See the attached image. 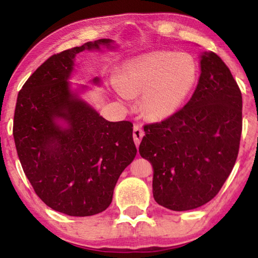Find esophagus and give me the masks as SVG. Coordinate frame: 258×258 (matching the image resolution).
Returning <instances> with one entry per match:
<instances>
[{
    "label": "esophagus",
    "mask_w": 258,
    "mask_h": 258,
    "mask_svg": "<svg viewBox=\"0 0 258 258\" xmlns=\"http://www.w3.org/2000/svg\"><path fill=\"white\" fill-rule=\"evenodd\" d=\"M143 135H145L143 130L135 125L133 127V139H134V142H135V145H137V147H139L140 142H141V139L143 138Z\"/></svg>",
    "instance_id": "esophagus-1"
}]
</instances>
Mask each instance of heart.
Wrapping results in <instances>:
<instances>
[{"label": "heart", "instance_id": "heart-1", "mask_svg": "<svg viewBox=\"0 0 258 258\" xmlns=\"http://www.w3.org/2000/svg\"><path fill=\"white\" fill-rule=\"evenodd\" d=\"M197 61L187 53L156 51L131 59L121 68L116 92L123 100L142 94L148 118L167 120L175 116L198 82Z\"/></svg>", "mask_w": 258, "mask_h": 258}]
</instances>
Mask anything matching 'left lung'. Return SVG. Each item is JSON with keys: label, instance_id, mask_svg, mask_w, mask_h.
Returning <instances> with one entry per match:
<instances>
[{"label": "left lung", "instance_id": "8db88e82", "mask_svg": "<svg viewBox=\"0 0 258 258\" xmlns=\"http://www.w3.org/2000/svg\"><path fill=\"white\" fill-rule=\"evenodd\" d=\"M200 76L190 101L175 116L145 126L139 152L154 168L152 194L171 211L212 200L230 175L242 130V97L220 56L200 54Z\"/></svg>", "mask_w": 258, "mask_h": 258}]
</instances>
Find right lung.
Masks as SVG:
<instances>
[{"label":"right lung","instance_id":"obj_1","mask_svg":"<svg viewBox=\"0 0 258 258\" xmlns=\"http://www.w3.org/2000/svg\"><path fill=\"white\" fill-rule=\"evenodd\" d=\"M117 47L101 38L50 56L17 99L14 138L26 176L43 203L69 216L106 211L137 155L133 124L104 119L81 97L89 87L69 82L78 53ZM91 82L100 85L101 80Z\"/></svg>","mask_w":258,"mask_h":258}]
</instances>
